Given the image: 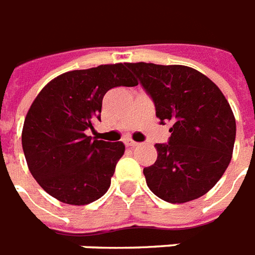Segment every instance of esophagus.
<instances>
[{"label":"esophagus","instance_id":"34e87169","mask_svg":"<svg viewBox=\"0 0 255 255\" xmlns=\"http://www.w3.org/2000/svg\"><path fill=\"white\" fill-rule=\"evenodd\" d=\"M126 145H127L128 148H135L139 145V143H137V141H133V140H127V141H126Z\"/></svg>","mask_w":255,"mask_h":255}]
</instances>
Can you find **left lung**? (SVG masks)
I'll return each instance as SVG.
<instances>
[{"instance_id":"8db88e82","label":"left lung","mask_w":255,"mask_h":255,"mask_svg":"<svg viewBox=\"0 0 255 255\" xmlns=\"http://www.w3.org/2000/svg\"><path fill=\"white\" fill-rule=\"evenodd\" d=\"M156 108L160 124L170 123L168 143L156 144L157 160L143 173L164 201L182 204L213 188L229 165L236 119L221 90L186 66L126 63Z\"/></svg>"}]
</instances>
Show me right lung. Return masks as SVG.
Listing matches in <instances>:
<instances>
[{
	"label": "right lung",
	"mask_w": 255,
	"mask_h": 255,
	"mask_svg": "<svg viewBox=\"0 0 255 255\" xmlns=\"http://www.w3.org/2000/svg\"><path fill=\"white\" fill-rule=\"evenodd\" d=\"M136 85L126 63H116L69 71L42 88L26 115L22 148L33 177L50 196L86 205L107 192L126 147L86 132L100 120L108 90Z\"/></svg>",
	"instance_id": "1"
}]
</instances>
